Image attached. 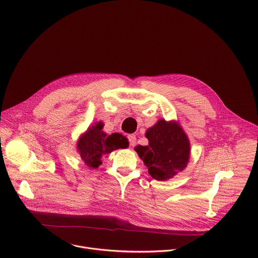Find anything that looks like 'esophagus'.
Returning <instances> with one entry per match:
<instances>
[{
  "instance_id": "34e87169",
  "label": "esophagus",
  "mask_w": 258,
  "mask_h": 258,
  "mask_svg": "<svg viewBox=\"0 0 258 258\" xmlns=\"http://www.w3.org/2000/svg\"><path fill=\"white\" fill-rule=\"evenodd\" d=\"M127 139H128L130 145H131L132 147L136 146V143H137V138H136V136H135V135H130V136L127 137Z\"/></svg>"
}]
</instances>
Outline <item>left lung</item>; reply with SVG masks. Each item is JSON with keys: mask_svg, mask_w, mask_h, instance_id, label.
<instances>
[{"mask_svg": "<svg viewBox=\"0 0 258 258\" xmlns=\"http://www.w3.org/2000/svg\"><path fill=\"white\" fill-rule=\"evenodd\" d=\"M149 146H137L135 151L158 181H166L182 172L189 162L190 143L181 125L160 119L146 133Z\"/></svg>", "mask_w": 258, "mask_h": 258, "instance_id": "obj_1", "label": "left lung"}]
</instances>
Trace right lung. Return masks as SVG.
<instances>
[{"instance_id": "1", "label": "right lung", "mask_w": 258, "mask_h": 258, "mask_svg": "<svg viewBox=\"0 0 258 258\" xmlns=\"http://www.w3.org/2000/svg\"><path fill=\"white\" fill-rule=\"evenodd\" d=\"M103 123L101 121L88 127L77 142V151L81 160L89 168H98L102 162L101 157L110 154L118 149L128 147V142L125 137L120 134L113 133L107 136L102 131Z\"/></svg>"}]
</instances>
